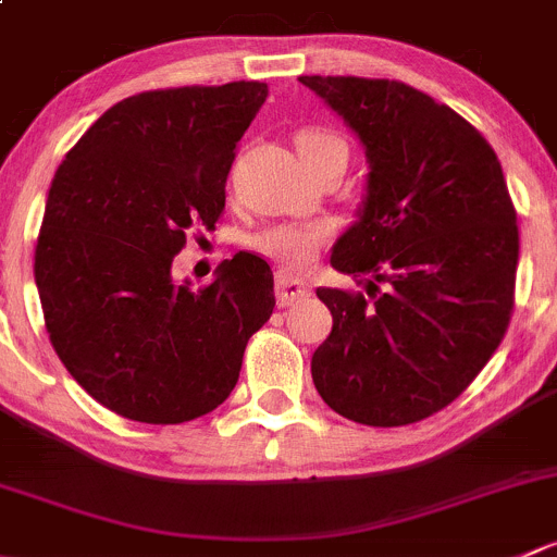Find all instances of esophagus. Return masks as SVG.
I'll list each match as a JSON object with an SVG mask.
<instances>
[{"label": "esophagus", "mask_w": 557, "mask_h": 557, "mask_svg": "<svg viewBox=\"0 0 557 557\" xmlns=\"http://www.w3.org/2000/svg\"><path fill=\"white\" fill-rule=\"evenodd\" d=\"M276 297H278L281 308L297 306L300 300L311 297V286H308L302 278L292 276V273L278 271L276 273Z\"/></svg>", "instance_id": "esophagus-1"}]
</instances>
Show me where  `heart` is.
<instances>
[{
	"label": "heart",
	"instance_id": "b5f03b06",
	"mask_svg": "<svg viewBox=\"0 0 557 557\" xmlns=\"http://www.w3.org/2000/svg\"><path fill=\"white\" fill-rule=\"evenodd\" d=\"M297 150H300L302 158H317V154L332 150H346V145H343V139H337L335 134H330V131H302V134L297 136ZM324 238V227L276 225L257 238V246H260L268 257L281 262V265L302 268L313 260V255H317V249Z\"/></svg>",
	"mask_w": 557,
	"mask_h": 557
}]
</instances>
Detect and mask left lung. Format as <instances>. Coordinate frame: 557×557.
I'll list each match as a JSON object with an SVG mask.
<instances>
[{"mask_svg": "<svg viewBox=\"0 0 557 557\" xmlns=\"http://www.w3.org/2000/svg\"><path fill=\"white\" fill-rule=\"evenodd\" d=\"M357 134L367 185L332 268L370 295L317 289L332 332L317 392L343 418L405 426L450 405L502 343L518 225L502 163L478 128L432 96L364 77H300Z\"/></svg>", "mask_w": 557, "mask_h": 557, "instance_id": "obj_1", "label": "left lung"}]
</instances>
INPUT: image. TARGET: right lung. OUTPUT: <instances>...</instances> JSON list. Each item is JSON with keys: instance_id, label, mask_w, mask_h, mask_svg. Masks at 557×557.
<instances>
[{"instance_id": "1", "label": "right lung", "mask_w": 557, "mask_h": 557, "mask_svg": "<svg viewBox=\"0 0 557 557\" xmlns=\"http://www.w3.org/2000/svg\"><path fill=\"white\" fill-rule=\"evenodd\" d=\"M265 99L268 85L246 79L131 96L55 171L34 251L45 326L74 381L117 416L185 423L220 407L271 319L262 257L238 251L203 289L171 276L187 231H214Z\"/></svg>"}]
</instances>
